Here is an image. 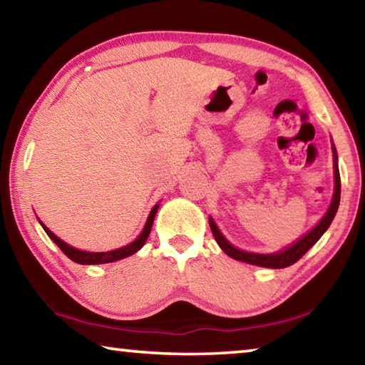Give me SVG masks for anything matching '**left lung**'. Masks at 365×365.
<instances>
[{
  "mask_svg": "<svg viewBox=\"0 0 365 365\" xmlns=\"http://www.w3.org/2000/svg\"><path fill=\"white\" fill-rule=\"evenodd\" d=\"M331 153H333V178H335V187H333V196H331V202L327 212L322 215L316 225H314L311 230L307 233L302 235L301 238L296 240L292 245L285 246V248L275 252H251V251H245L240 250L237 246L232 245L228 240L225 238V235L219 230L215 220L209 215V225H211L212 235L215 238V242L220 246V250L225 252L227 256H230L235 261H242L251 265H259V267H267V269H285L293 265L296 261L306 255V252L316 245L320 237L329 230V227L331 224V220L335 219L338 206H339V195H341V182H339V170H338V154H336V148L333 145L331 140Z\"/></svg>",
  "mask_w": 365,
  "mask_h": 365,
  "instance_id": "obj_1",
  "label": "left lung"
}]
</instances>
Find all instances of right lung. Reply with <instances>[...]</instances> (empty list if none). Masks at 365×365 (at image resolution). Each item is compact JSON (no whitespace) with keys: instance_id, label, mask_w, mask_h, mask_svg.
Segmentation results:
<instances>
[{"instance_id":"1","label":"right lung","mask_w":365,"mask_h":365,"mask_svg":"<svg viewBox=\"0 0 365 365\" xmlns=\"http://www.w3.org/2000/svg\"><path fill=\"white\" fill-rule=\"evenodd\" d=\"M160 202V201H159ZM159 202L156 206H154L151 209L150 215H148L146 219V224L143 227V230H141V233L138 235L137 238L133 240L132 243H128L125 246H122V248H117V250H113V251H101V252H95V251H83V250H77L73 248V246L67 245L66 242H63L59 237H56L49 228L43 224V222L38 219L40 225L43 227V230L46 232V235L49 238L53 240L54 243L58 245V248L64 252V255L72 259L73 262L77 264H83V265H95V264H108V262H115V261H120V259H125L128 256L135 255V252L140 251L141 248H143L145 242L148 240V237H150V232H151V227H153V222H154V217H156V212L159 209Z\"/></svg>"}]
</instances>
